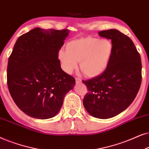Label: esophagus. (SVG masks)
I'll return each mask as SVG.
<instances>
[{
    "mask_svg": "<svg viewBox=\"0 0 149 149\" xmlns=\"http://www.w3.org/2000/svg\"><path fill=\"white\" fill-rule=\"evenodd\" d=\"M76 81L77 83H80L81 82H82V80H81V79L79 78H76Z\"/></svg>",
    "mask_w": 149,
    "mask_h": 149,
    "instance_id": "1",
    "label": "esophagus"
}]
</instances>
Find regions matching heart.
<instances>
[{"label": "heart", "instance_id": "heart-1", "mask_svg": "<svg viewBox=\"0 0 149 149\" xmlns=\"http://www.w3.org/2000/svg\"><path fill=\"white\" fill-rule=\"evenodd\" d=\"M114 45L109 39L87 37L71 41L66 49H61L58 58L61 67L67 73L78 67L88 78L100 76L108 69L112 58Z\"/></svg>", "mask_w": 149, "mask_h": 149}]
</instances>
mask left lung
Returning <instances> with one entry per match:
<instances>
[{
    "mask_svg": "<svg viewBox=\"0 0 149 149\" xmlns=\"http://www.w3.org/2000/svg\"><path fill=\"white\" fill-rule=\"evenodd\" d=\"M111 39L114 52L108 69L100 76L82 80L88 89L83 100L87 112L95 118H110L130 106L142 81L140 54L132 39L118 30L99 32Z\"/></svg>",
    "mask_w": 149,
    "mask_h": 149,
    "instance_id": "left-lung-1",
    "label": "left lung"
}]
</instances>
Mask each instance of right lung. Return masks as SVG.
I'll use <instances>...</instances> for the list:
<instances>
[{
  "label": "right lung",
  "mask_w": 149,
  "mask_h": 149,
  "mask_svg": "<svg viewBox=\"0 0 149 149\" xmlns=\"http://www.w3.org/2000/svg\"><path fill=\"white\" fill-rule=\"evenodd\" d=\"M69 31L35 28L17 39L8 60L7 85L11 97L29 116L54 117L75 78L61 67L58 52Z\"/></svg>",
  "instance_id": "1"
}]
</instances>
